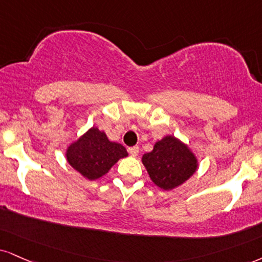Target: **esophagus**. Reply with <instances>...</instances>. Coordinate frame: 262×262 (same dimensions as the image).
<instances>
[{"label":"esophagus","mask_w":262,"mask_h":262,"mask_svg":"<svg viewBox=\"0 0 262 262\" xmlns=\"http://www.w3.org/2000/svg\"><path fill=\"white\" fill-rule=\"evenodd\" d=\"M128 152L132 156H137L138 154H139V147H138V146H132V147H129Z\"/></svg>","instance_id":"obj_1"}]
</instances>
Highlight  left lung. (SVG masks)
<instances>
[{
    "mask_svg": "<svg viewBox=\"0 0 262 262\" xmlns=\"http://www.w3.org/2000/svg\"><path fill=\"white\" fill-rule=\"evenodd\" d=\"M151 181L157 187L169 190L184 183L196 171V159L188 149L172 135L157 141L151 152L143 156Z\"/></svg>",
    "mask_w": 262,
    "mask_h": 262,
    "instance_id": "left-lung-1",
    "label": "left lung"
}]
</instances>
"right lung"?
I'll list each match as a JSON object with an SVG mask.
<instances>
[{
    "mask_svg": "<svg viewBox=\"0 0 262 262\" xmlns=\"http://www.w3.org/2000/svg\"><path fill=\"white\" fill-rule=\"evenodd\" d=\"M127 155L123 145L110 141L103 132L94 127L67 150L69 165L90 181L102 177L119 159Z\"/></svg>",
    "mask_w": 262,
    "mask_h": 262,
    "instance_id": "obj_1",
    "label": "right lung"
}]
</instances>
